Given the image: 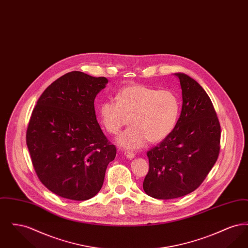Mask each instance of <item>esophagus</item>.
<instances>
[{
  "label": "esophagus",
  "mask_w": 248,
  "mask_h": 248,
  "mask_svg": "<svg viewBox=\"0 0 248 248\" xmlns=\"http://www.w3.org/2000/svg\"><path fill=\"white\" fill-rule=\"evenodd\" d=\"M124 155H125L128 159H133V158L135 157V154H134L133 152H131V151H125V152H124Z\"/></svg>",
  "instance_id": "obj_1"
}]
</instances>
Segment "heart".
<instances>
[{
	"mask_svg": "<svg viewBox=\"0 0 248 248\" xmlns=\"http://www.w3.org/2000/svg\"><path fill=\"white\" fill-rule=\"evenodd\" d=\"M180 101L171 90L141 84L129 85L119 91L117 100H106L99 108L100 121L108 133L116 135L124 126L134 124L117 139L119 145L137 149L148 140L159 142L176 127Z\"/></svg>",
	"mask_w": 248,
	"mask_h": 248,
	"instance_id": "b5f03b06",
	"label": "heart"
}]
</instances>
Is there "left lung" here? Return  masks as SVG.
Masks as SVG:
<instances>
[{
    "label": "left lung",
    "instance_id": "8db88e82",
    "mask_svg": "<svg viewBox=\"0 0 248 248\" xmlns=\"http://www.w3.org/2000/svg\"><path fill=\"white\" fill-rule=\"evenodd\" d=\"M176 75L182 90L181 113L172 133L147 152L150 169L143 181L145 192L162 200L197 189L220 150V124L210 97L188 75Z\"/></svg>",
    "mask_w": 248,
    "mask_h": 248
}]
</instances>
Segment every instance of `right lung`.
Masks as SVG:
<instances>
[{
	"mask_svg": "<svg viewBox=\"0 0 248 248\" xmlns=\"http://www.w3.org/2000/svg\"><path fill=\"white\" fill-rule=\"evenodd\" d=\"M108 83L71 71L51 83L39 97L26 141L40 181L69 200H88L100 190L116 148L95 116L94 97Z\"/></svg>",
	"mask_w": 248,
	"mask_h": 248,
	"instance_id": "right-lung-1",
	"label": "right lung"
}]
</instances>
